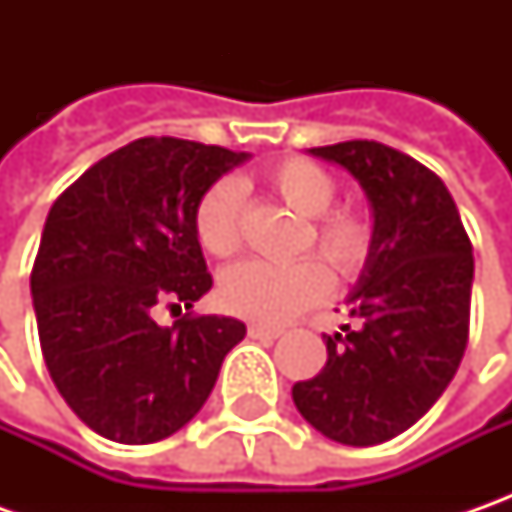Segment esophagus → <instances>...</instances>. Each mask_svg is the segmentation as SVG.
<instances>
[{
	"instance_id": "1",
	"label": "esophagus",
	"mask_w": 512,
	"mask_h": 512,
	"mask_svg": "<svg viewBox=\"0 0 512 512\" xmlns=\"http://www.w3.org/2000/svg\"><path fill=\"white\" fill-rule=\"evenodd\" d=\"M247 336L250 339H262V342H273L282 336V327H267V325H250L247 327Z\"/></svg>"
}]
</instances>
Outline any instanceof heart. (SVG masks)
Wrapping results in <instances>:
<instances>
[{
    "mask_svg": "<svg viewBox=\"0 0 512 512\" xmlns=\"http://www.w3.org/2000/svg\"><path fill=\"white\" fill-rule=\"evenodd\" d=\"M267 190L293 213L305 216L307 233L302 250L313 245L339 279L359 276L373 250V225L359 207L333 205L336 179L310 159H282L265 170ZM196 236L210 256L230 259L242 250V196L239 185L219 179L202 193L196 205ZM330 290V273L316 259L293 265L242 262L230 267L219 282V302L225 310L259 322L282 325L305 307L322 302Z\"/></svg>",
    "mask_w": 512,
    "mask_h": 512,
    "instance_id": "b5f03b06",
    "label": "heart"
}]
</instances>
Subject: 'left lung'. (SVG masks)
Returning a JSON list of instances; mask_svg holds the SVG:
<instances>
[{
  "instance_id": "8db88e82",
  "label": "left lung",
  "mask_w": 512,
  "mask_h": 512,
  "mask_svg": "<svg viewBox=\"0 0 512 512\" xmlns=\"http://www.w3.org/2000/svg\"><path fill=\"white\" fill-rule=\"evenodd\" d=\"M344 168L373 210V250L347 296L350 316L325 336V367L293 384L322 436L350 447L404 433L453 382L470 333L473 245L444 182L382 142L310 148Z\"/></svg>"
}]
</instances>
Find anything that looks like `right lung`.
Returning a JSON list of instances; mask_svg holds the SVG:
<instances>
[{"instance_id": "right-lung-1", "label": "right lung", "mask_w": 512, "mask_h": 512, "mask_svg": "<svg viewBox=\"0 0 512 512\" xmlns=\"http://www.w3.org/2000/svg\"><path fill=\"white\" fill-rule=\"evenodd\" d=\"M250 153L145 136L99 159L53 202L30 273L39 344L68 407L110 442L173 436L207 402L245 339L230 316L156 325L213 279L196 236L207 187Z\"/></svg>"}]
</instances>
